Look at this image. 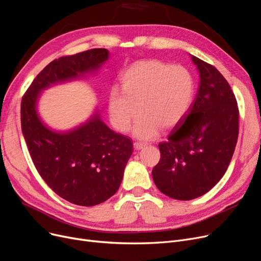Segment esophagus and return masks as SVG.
<instances>
[{
  "label": "esophagus",
  "mask_w": 261,
  "mask_h": 261,
  "mask_svg": "<svg viewBox=\"0 0 261 261\" xmlns=\"http://www.w3.org/2000/svg\"><path fill=\"white\" fill-rule=\"evenodd\" d=\"M134 148L137 149V150H140V149H142L144 146H146V143H143V142H134Z\"/></svg>",
  "instance_id": "34e87169"
}]
</instances>
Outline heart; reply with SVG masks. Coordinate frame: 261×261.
<instances>
[{
	"instance_id": "b5f03b06",
	"label": "heart",
	"mask_w": 261,
	"mask_h": 261,
	"mask_svg": "<svg viewBox=\"0 0 261 261\" xmlns=\"http://www.w3.org/2000/svg\"><path fill=\"white\" fill-rule=\"evenodd\" d=\"M121 89L109 93L108 109L112 126L129 131L139 110L134 134L152 139L161 128L171 130L185 119L195 97V79L188 68L159 60L140 61L121 76Z\"/></svg>"
}]
</instances>
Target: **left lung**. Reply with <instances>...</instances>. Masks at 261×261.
<instances>
[{"instance_id":"left-lung-1","label":"left lung","mask_w":261,"mask_h":261,"mask_svg":"<svg viewBox=\"0 0 261 261\" xmlns=\"http://www.w3.org/2000/svg\"><path fill=\"white\" fill-rule=\"evenodd\" d=\"M199 71L198 93L189 114L159 144L152 179L163 194L190 200L206 194L231 161L239 134V109L230 85L214 66L192 56Z\"/></svg>"}]
</instances>
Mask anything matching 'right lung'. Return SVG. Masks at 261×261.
I'll return each instance as SVG.
<instances>
[{
	"mask_svg": "<svg viewBox=\"0 0 261 261\" xmlns=\"http://www.w3.org/2000/svg\"><path fill=\"white\" fill-rule=\"evenodd\" d=\"M108 58V50L101 48L54 60L21 100V128L34 165L53 192L77 206H95L116 193L133 152L132 141L97 115L72 132H52L37 116L36 100L44 87L96 69Z\"/></svg>",
	"mask_w": 261,
	"mask_h": 261,
	"instance_id": "obj_1",
	"label": "right lung"
}]
</instances>
